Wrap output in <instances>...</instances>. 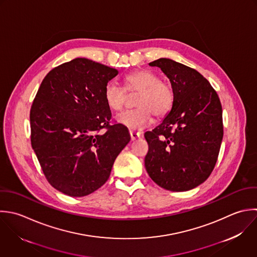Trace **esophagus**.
Listing matches in <instances>:
<instances>
[{
    "label": "esophagus",
    "instance_id": "1",
    "mask_svg": "<svg viewBox=\"0 0 257 257\" xmlns=\"http://www.w3.org/2000/svg\"><path fill=\"white\" fill-rule=\"evenodd\" d=\"M130 136H131V139L134 141V140H136V139H138L140 136H141V134L139 133V132H135V131H130Z\"/></svg>",
    "mask_w": 257,
    "mask_h": 257
}]
</instances>
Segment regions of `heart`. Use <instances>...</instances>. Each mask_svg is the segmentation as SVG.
I'll use <instances>...</instances> for the list:
<instances>
[{"label": "heart", "mask_w": 257, "mask_h": 257, "mask_svg": "<svg viewBox=\"0 0 257 257\" xmlns=\"http://www.w3.org/2000/svg\"><path fill=\"white\" fill-rule=\"evenodd\" d=\"M125 89L115 82H109L105 87L104 97L107 105L114 111H120L127 102V93L139 94L134 110L119 114L116 119L122 125L133 130H141L149 126L156 117L165 116L171 109L174 94L169 84L148 70H139L127 75L124 79Z\"/></svg>", "instance_id": "obj_1"}]
</instances>
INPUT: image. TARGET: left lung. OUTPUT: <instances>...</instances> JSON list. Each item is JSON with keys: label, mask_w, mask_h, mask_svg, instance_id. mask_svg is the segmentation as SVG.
Listing matches in <instances>:
<instances>
[{"label": "left lung", "mask_w": 257, "mask_h": 257, "mask_svg": "<svg viewBox=\"0 0 257 257\" xmlns=\"http://www.w3.org/2000/svg\"><path fill=\"white\" fill-rule=\"evenodd\" d=\"M170 80V112L144 136L150 178L170 191H187L203 183L216 164L222 138V107L210 83L196 70L171 59L149 63Z\"/></svg>", "instance_id": "left-lung-1"}]
</instances>
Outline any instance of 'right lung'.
I'll return each mask as SVG.
<instances>
[{"instance_id":"right-lung-1","label":"right lung","mask_w":257,"mask_h":257,"mask_svg":"<svg viewBox=\"0 0 257 257\" xmlns=\"http://www.w3.org/2000/svg\"><path fill=\"white\" fill-rule=\"evenodd\" d=\"M116 69L76 58L51 70L30 111L31 143L49 183L82 197L108 180L116 157L129 143L128 128L110 125L104 92Z\"/></svg>"}]
</instances>
